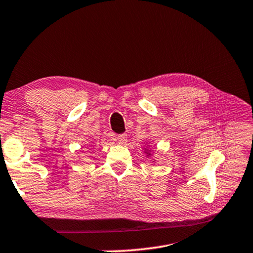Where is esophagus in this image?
<instances>
[{
  "instance_id": "obj_1",
  "label": "esophagus",
  "mask_w": 253,
  "mask_h": 253,
  "mask_svg": "<svg viewBox=\"0 0 253 253\" xmlns=\"http://www.w3.org/2000/svg\"><path fill=\"white\" fill-rule=\"evenodd\" d=\"M117 139H118V142L122 143V144L126 143V141H127V135H126V134H119V135L117 136Z\"/></svg>"
}]
</instances>
